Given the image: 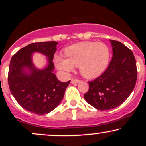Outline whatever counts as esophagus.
I'll use <instances>...</instances> for the list:
<instances>
[{"mask_svg":"<svg viewBox=\"0 0 146 146\" xmlns=\"http://www.w3.org/2000/svg\"><path fill=\"white\" fill-rule=\"evenodd\" d=\"M80 82V81L79 80H71V84H78Z\"/></svg>","mask_w":146,"mask_h":146,"instance_id":"esophagus-1","label":"esophagus"}]
</instances>
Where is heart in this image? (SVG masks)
Here are the masks:
<instances>
[{"label": "heart", "instance_id": "obj_1", "mask_svg": "<svg viewBox=\"0 0 146 146\" xmlns=\"http://www.w3.org/2000/svg\"><path fill=\"white\" fill-rule=\"evenodd\" d=\"M64 56H56L54 62L57 68L64 74L73 71L78 66L83 77L95 79L106 71L110 61V50L104 43L97 42H81L68 46Z\"/></svg>", "mask_w": 146, "mask_h": 146}]
</instances>
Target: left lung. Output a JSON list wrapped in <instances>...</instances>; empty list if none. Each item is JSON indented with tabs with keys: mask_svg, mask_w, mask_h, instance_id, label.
<instances>
[{
	"mask_svg": "<svg viewBox=\"0 0 146 146\" xmlns=\"http://www.w3.org/2000/svg\"><path fill=\"white\" fill-rule=\"evenodd\" d=\"M113 58L107 69L93 81L84 97L96 109L108 110L121 105L136 84V60L131 50L120 42L110 40Z\"/></svg>",
	"mask_w": 146,
	"mask_h": 146,
	"instance_id": "1",
	"label": "left lung"
}]
</instances>
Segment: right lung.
<instances>
[{
	"mask_svg": "<svg viewBox=\"0 0 146 146\" xmlns=\"http://www.w3.org/2000/svg\"><path fill=\"white\" fill-rule=\"evenodd\" d=\"M57 42L30 44L21 48L10 61L8 83L10 91L20 105L30 113L48 114L59 105L71 81L62 82L53 73V60ZM40 52L47 57L48 64L42 70L36 68L33 54Z\"/></svg>",
	"mask_w": 146,
	"mask_h": 146,
	"instance_id": "1",
	"label": "right lung"
}]
</instances>
